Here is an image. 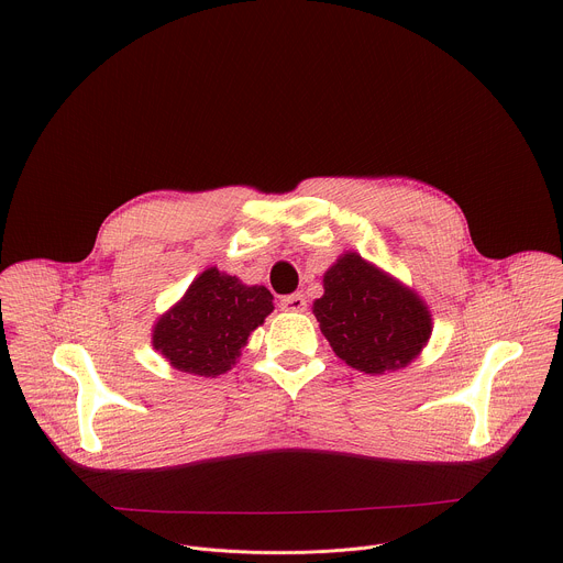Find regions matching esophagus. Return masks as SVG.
<instances>
[{
  "instance_id": "34e87169",
  "label": "esophagus",
  "mask_w": 563,
  "mask_h": 563,
  "mask_svg": "<svg viewBox=\"0 0 563 563\" xmlns=\"http://www.w3.org/2000/svg\"><path fill=\"white\" fill-rule=\"evenodd\" d=\"M280 307L285 311H305L307 309V300H305L302 294H291V296H285L280 300Z\"/></svg>"
}]
</instances>
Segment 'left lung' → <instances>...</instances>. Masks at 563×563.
Listing matches in <instances>:
<instances>
[{"label": "left lung", "mask_w": 563, "mask_h": 563, "mask_svg": "<svg viewBox=\"0 0 563 563\" xmlns=\"http://www.w3.org/2000/svg\"><path fill=\"white\" fill-rule=\"evenodd\" d=\"M313 316L334 354L365 374L412 363L432 334L426 302L358 254H343L323 276Z\"/></svg>", "instance_id": "8db88e82"}]
</instances>
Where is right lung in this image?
<instances>
[{
  "label": "right lung",
  "mask_w": 563,
  "mask_h": 563,
  "mask_svg": "<svg viewBox=\"0 0 563 563\" xmlns=\"http://www.w3.org/2000/svg\"><path fill=\"white\" fill-rule=\"evenodd\" d=\"M263 285H243L216 267L205 269L153 328V347L172 367L218 376L231 369L252 332L274 311Z\"/></svg>",
  "instance_id": "1"
}]
</instances>
